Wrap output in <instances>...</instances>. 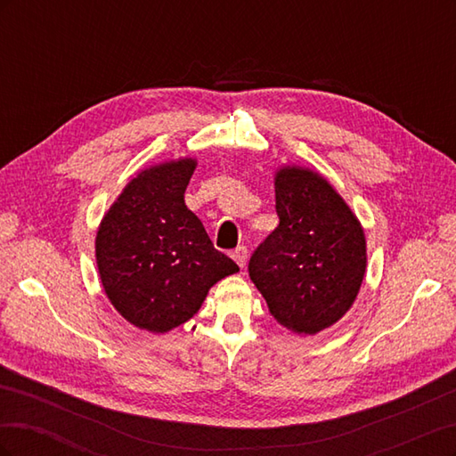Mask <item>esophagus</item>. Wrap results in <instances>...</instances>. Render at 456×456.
<instances>
[{
    "instance_id": "34e87169",
    "label": "esophagus",
    "mask_w": 456,
    "mask_h": 456,
    "mask_svg": "<svg viewBox=\"0 0 456 456\" xmlns=\"http://www.w3.org/2000/svg\"><path fill=\"white\" fill-rule=\"evenodd\" d=\"M232 258L238 262L240 268H245V265H247V247L241 245V247H238V249H233Z\"/></svg>"
}]
</instances>
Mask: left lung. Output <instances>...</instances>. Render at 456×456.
<instances>
[{"instance_id":"8db88e82","label":"left lung","mask_w":456,"mask_h":456,"mask_svg":"<svg viewBox=\"0 0 456 456\" xmlns=\"http://www.w3.org/2000/svg\"><path fill=\"white\" fill-rule=\"evenodd\" d=\"M280 224L249 260L273 320L297 335L335 325L360 293L367 268L363 226L327 178L300 165L273 176Z\"/></svg>"}]
</instances>
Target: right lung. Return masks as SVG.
I'll list each match as a JSON object with an SVG mask.
<instances>
[{
  "mask_svg": "<svg viewBox=\"0 0 456 456\" xmlns=\"http://www.w3.org/2000/svg\"><path fill=\"white\" fill-rule=\"evenodd\" d=\"M196 165L194 158H178L136 173L96 232V266L108 300L150 333L186 323L216 281L240 272L184 203Z\"/></svg>",
  "mask_w": 456,
  "mask_h": 456,
  "instance_id": "add662e5",
  "label": "right lung"
}]
</instances>
